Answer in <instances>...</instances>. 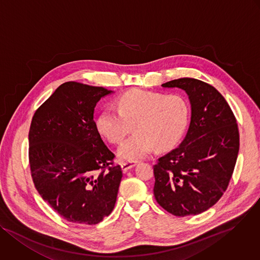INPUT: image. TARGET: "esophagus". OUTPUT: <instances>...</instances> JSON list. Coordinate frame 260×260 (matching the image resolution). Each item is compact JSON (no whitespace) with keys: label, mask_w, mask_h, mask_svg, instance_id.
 I'll return each mask as SVG.
<instances>
[{"label":"esophagus","mask_w":260,"mask_h":260,"mask_svg":"<svg viewBox=\"0 0 260 260\" xmlns=\"http://www.w3.org/2000/svg\"><path fill=\"white\" fill-rule=\"evenodd\" d=\"M137 164H138V162H124V163L121 164V167H122L123 171L126 172V171H128L129 169L135 167Z\"/></svg>","instance_id":"1"}]
</instances>
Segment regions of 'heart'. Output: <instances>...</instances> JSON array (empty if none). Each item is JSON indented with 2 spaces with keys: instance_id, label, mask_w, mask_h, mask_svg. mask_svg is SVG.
Segmentation results:
<instances>
[{
  "instance_id": "obj_1",
  "label": "heart",
  "mask_w": 260,
  "mask_h": 260,
  "mask_svg": "<svg viewBox=\"0 0 260 260\" xmlns=\"http://www.w3.org/2000/svg\"><path fill=\"white\" fill-rule=\"evenodd\" d=\"M189 116L186 99L179 94L165 96L161 93L134 89L123 94L118 109L103 110L96 121L101 135L113 143H120L134 127V134L118 149L123 161L145 158L155 146L172 147L183 134Z\"/></svg>"
}]
</instances>
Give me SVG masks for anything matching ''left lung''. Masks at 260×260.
I'll return each instance as SVG.
<instances>
[{"label": "left lung", "mask_w": 260, "mask_h": 260, "mask_svg": "<svg viewBox=\"0 0 260 260\" xmlns=\"http://www.w3.org/2000/svg\"><path fill=\"white\" fill-rule=\"evenodd\" d=\"M188 96L190 123L179 146L153 166V194L175 216L197 215L221 198L232 178L240 147L237 120L211 85L182 78L162 84Z\"/></svg>", "instance_id": "8db88e82"}]
</instances>
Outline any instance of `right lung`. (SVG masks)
Wrapping results in <instances>:
<instances>
[{
    "instance_id": "obj_1",
    "label": "right lung",
    "mask_w": 260,
    "mask_h": 260,
    "mask_svg": "<svg viewBox=\"0 0 260 260\" xmlns=\"http://www.w3.org/2000/svg\"><path fill=\"white\" fill-rule=\"evenodd\" d=\"M112 90L77 82L60 85L36 111L28 133L35 186L61 217L96 224L115 207L121 167L94 122L97 102ZM108 169V171L105 169Z\"/></svg>"
}]
</instances>
